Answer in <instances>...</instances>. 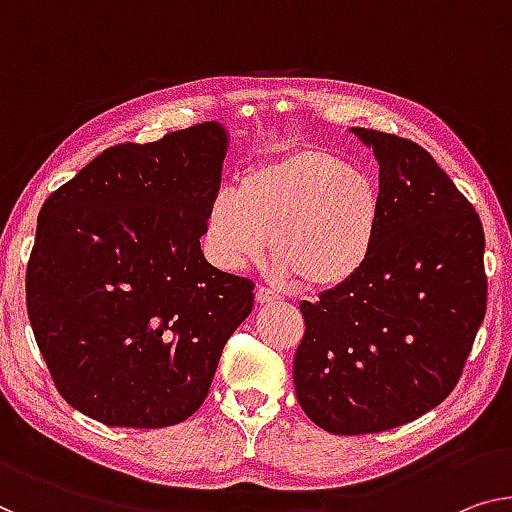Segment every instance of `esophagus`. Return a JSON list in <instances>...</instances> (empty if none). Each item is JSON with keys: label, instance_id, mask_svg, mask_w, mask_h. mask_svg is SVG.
I'll return each mask as SVG.
<instances>
[{"label": "esophagus", "instance_id": "obj_1", "mask_svg": "<svg viewBox=\"0 0 512 512\" xmlns=\"http://www.w3.org/2000/svg\"><path fill=\"white\" fill-rule=\"evenodd\" d=\"M255 299H257L259 305H271V303H278L282 296L273 292V289H269V287H259Z\"/></svg>", "mask_w": 512, "mask_h": 512}]
</instances>
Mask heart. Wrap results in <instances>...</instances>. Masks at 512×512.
<instances>
[{
    "instance_id": "b5f03b06",
    "label": "heart",
    "mask_w": 512,
    "mask_h": 512,
    "mask_svg": "<svg viewBox=\"0 0 512 512\" xmlns=\"http://www.w3.org/2000/svg\"><path fill=\"white\" fill-rule=\"evenodd\" d=\"M377 225L379 190L370 174L331 151L303 147L213 195L204 248L213 264L234 271L262 257L269 239L278 278L329 292L363 269Z\"/></svg>"
}]
</instances>
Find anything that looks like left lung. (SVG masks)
<instances>
[{
  "instance_id": "obj_1",
  "label": "left lung",
  "mask_w": 512,
  "mask_h": 512,
  "mask_svg": "<svg viewBox=\"0 0 512 512\" xmlns=\"http://www.w3.org/2000/svg\"><path fill=\"white\" fill-rule=\"evenodd\" d=\"M379 163L370 259L338 289L303 301L294 388L331 434L404 425L462 377L487 308L478 213L421 144L352 128Z\"/></svg>"
}]
</instances>
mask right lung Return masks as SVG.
<instances>
[{"label": "right lung", "mask_w": 512, "mask_h": 512, "mask_svg": "<svg viewBox=\"0 0 512 512\" xmlns=\"http://www.w3.org/2000/svg\"><path fill=\"white\" fill-rule=\"evenodd\" d=\"M225 147L213 121L114 144L43 202L29 324L61 398L94 421H186L253 310L255 282L200 248Z\"/></svg>", "instance_id": "add662e5"}]
</instances>
